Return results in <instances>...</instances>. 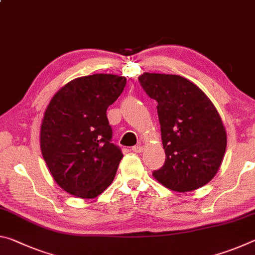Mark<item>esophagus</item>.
I'll list each match as a JSON object with an SVG mask.
<instances>
[{"mask_svg":"<svg viewBox=\"0 0 255 255\" xmlns=\"http://www.w3.org/2000/svg\"><path fill=\"white\" fill-rule=\"evenodd\" d=\"M131 150H132V152H135V153H141V152H143V146L136 145V146H133Z\"/></svg>","mask_w":255,"mask_h":255,"instance_id":"obj_1","label":"esophagus"}]
</instances>
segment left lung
I'll return each mask as SVG.
<instances>
[{"mask_svg":"<svg viewBox=\"0 0 255 255\" xmlns=\"http://www.w3.org/2000/svg\"><path fill=\"white\" fill-rule=\"evenodd\" d=\"M141 88L157 102L165 163L153 176L167 189L193 191L213 180L223 162L227 135L217 109L185 77L144 73Z\"/></svg>","mask_w":255,"mask_h":255,"instance_id":"8db88e82","label":"left lung"}]
</instances>
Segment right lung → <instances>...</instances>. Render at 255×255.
I'll return each instance as SVG.
<instances>
[{"label":"right lung","mask_w":255,"mask_h":255,"mask_svg":"<svg viewBox=\"0 0 255 255\" xmlns=\"http://www.w3.org/2000/svg\"><path fill=\"white\" fill-rule=\"evenodd\" d=\"M126 77L93 74L74 79L51 99L40 128V148L51 176L70 195L98 197L115 179L123 153L111 141L108 107Z\"/></svg>","instance_id":"1"}]
</instances>
